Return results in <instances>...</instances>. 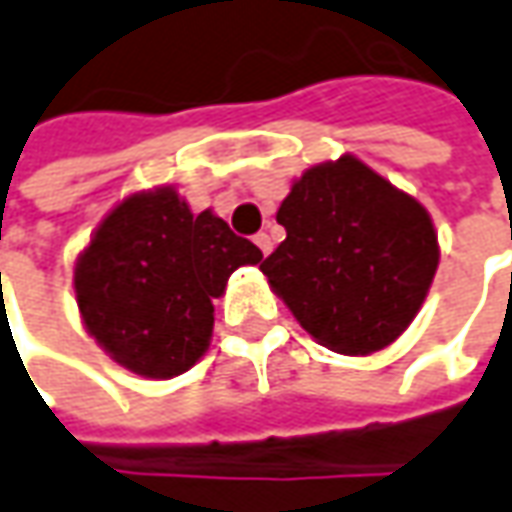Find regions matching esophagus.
<instances>
[{"label":"esophagus","mask_w":512,"mask_h":512,"mask_svg":"<svg viewBox=\"0 0 512 512\" xmlns=\"http://www.w3.org/2000/svg\"><path fill=\"white\" fill-rule=\"evenodd\" d=\"M255 243H257V249H260L263 255H269V252H272V237H269L266 232L255 234Z\"/></svg>","instance_id":"esophagus-1"}]
</instances>
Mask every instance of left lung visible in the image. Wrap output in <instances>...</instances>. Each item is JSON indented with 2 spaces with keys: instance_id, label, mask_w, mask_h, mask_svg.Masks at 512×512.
<instances>
[{
  "instance_id": "left-lung-1",
  "label": "left lung",
  "mask_w": 512,
  "mask_h": 512,
  "mask_svg": "<svg viewBox=\"0 0 512 512\" xmlns=\"http://www.w3.org/2000/svg\"><path fill=\"white\" fill-rule=\"evenodd\" d=\"M278 223L286 240L260 272L321 346L372 355L418 315L441 255L433 217L358 157L306 168Z\"/></svg>"
}]
</instances>
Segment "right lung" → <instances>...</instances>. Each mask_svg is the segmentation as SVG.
Listing matches in <instances>:
<instances>
[{
  "instance_id": "right-lung-1",
  "label": "right lung",
  "mask_w": 512,
  "mask_h": 512,
  "mask_svg": "<svg viewBox=\"0 0 512 512\" xmlns=\"http://www.w3.org/2000/svg\"><path fill=\"white\" fill-rule=\"evenodd\" d=\"M263 252L212 209L191 214L174 186L137 191L102 217L74 266L88 335L143 378H174L209 349L214 298Z\"/></svg>"
}]
</instances>
